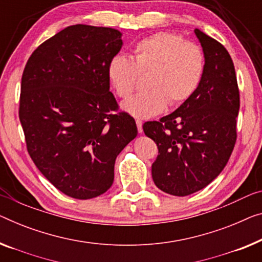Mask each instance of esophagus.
Here are the masks:
<instances>
[{"label":"esophagus","instance_id":"34e87169","mask_svg":"<svg viewBox=\"0 0 262 262\" xmlns=\"http://www.w3.org/2000/svg\"><path fill=\"white\" fill-rule=\"evenodd\" d=\"M135 122H136V126H138V132L139 133H142V130H143L142 129V121L138 119V120L135 121Z\"/></svg>","mask_w":262,"mask_h":262}]
</instances>
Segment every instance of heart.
Wrapping results in <instances>:
<instances>
[{
	"instance_id": "heart-1",
	"label": "heart",
	"mask_w": 262,
	"mask_h": 262,
	"mask_svg": "<svg viewBox=\"0 0 262 262\" xmlns=\"http://www.w3.org/2000/svg\"><path fill=\"white\" fill-rule=\"evenodd\" d=\"M206 61L196 43L180 35L160 31L142 38L133 48V56H113L107 75L118 96L126 99L134 92L141 74H148V91L122 103L135 118L148 119L162 113L168 104L180 106L200 87Z\"/></svg>"
}]
</instances>
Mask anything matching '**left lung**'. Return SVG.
Returning a JSON list of instances; mask_svg holds the SVG:
<instances>
[{"label": "left lung", "mask_w": 262, "mask_h": 262, "mask_svg": "<svg viewBox=\"0 0 262 262\" xmlns=\"http://www.w3.org/2000/svg\"><path fill=\"white\" fill-rule=\"evenodd\" d=\"M194 33L206 61L200 87L171 114L143 124L159 149L153 181L175 196L208 186L227 165L236 141L240 95L232 57L220 42L199 29Z\"/></svg>", "instance_id": "8db88e82"}]
</instances>
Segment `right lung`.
<instances>
[{
	"mask_svg": "<svg viewBox=\"0 0 262 262\" xmlns=\"http://www.w3.org/2000/svg\"><path fill=\"white\" fill-rule=\"evenodd\" d=\"M122 34L106 27L70 26L38 46L23 70L18 116L27 149L47 180L87 200L114 181L120 151L138 135L109 91L108 63Z\"/></svg>",
	"mask_w": 262,
	"mask_h": 262,
	"instance_id": "1",
	"label": "right lung"
}]
</instances>
